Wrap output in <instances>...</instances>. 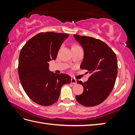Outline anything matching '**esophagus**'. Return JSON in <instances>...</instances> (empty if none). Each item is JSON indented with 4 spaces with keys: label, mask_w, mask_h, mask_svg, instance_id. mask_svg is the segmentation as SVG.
<instances>
[{
    "label": "esophagus",
    "mask_w": 135,
    "mask_h": 135,
    "mask_svg": "<svg viewBox=\"0 0 135 135\" xmlns=\"http://www.w3.org/2000/svg\"><path fill=\"white\" fill-rule=\"evenodd\" d=\"M71 82L73 84H76V80L75 78H72L71 79Z\"/></svg>",
    "instance_id": "obj_1"
}]
</instances>
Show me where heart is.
<instances>
[{"mask_svg": "<svg viewBox=\"0 0 135 135\" xmlns=\"http://www.w3.org/2000/svg\"><path fill=\"white\" fill-rule=\"evenodd\" d=\"M77 46V45H76V46Z\"/></svg>", "mask_w": 135, "mask_h": 135, "instance_id": "obj_1", "label": "heart"}]
</instances>
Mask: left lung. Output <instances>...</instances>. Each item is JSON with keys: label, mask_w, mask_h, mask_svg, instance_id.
Here are the masks:
<instances>
[{"label": "left lung", "mask_w": 135, "mask_h": 135, "mask_svg": "<svg viewBox=\"0 0 135 135\" xmlns=\"http://www.w3.org/2000/svg\"><path fill=\"white\" fill-rule=\"evenodd\" d=\"M74 36L84 50L80 68L90 74L88 81H77L84 87V92L75 98L79 104L93 107L104 102L114 88L118 73L117 56L101 40L75 34Z\"/></svg>", "instance_id": "1"}]
</instances>
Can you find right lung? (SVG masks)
<instances>
[{
	"instance_id": "right-lung-1",
	"label": "right lung",
	"mask_w": 135,
	"mask_h": 135,
	"mask_svg": "<svg viewBox=\"0 0 135 135\" xmlns=\"http://www.w3.org/2000/svg\"><path fill=\"white\" fill-rule=\"evenodd\" d=\"M67 33L41 32L31 38L21 49L18 61V75L28 96L39 105L48 106L59 99L62 85L69 84L71 76L54 74L49 63L55 60Z\"/></svg>"
}]
</instances>
